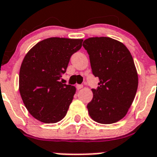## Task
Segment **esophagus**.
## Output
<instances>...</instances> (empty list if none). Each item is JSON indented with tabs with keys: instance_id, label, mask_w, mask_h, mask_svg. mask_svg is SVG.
<instances>
[{
	"instance_id": "esophagus-1",
	"label": "esophagus",
	"mask_w": 157,
	"mask_h": 157,
	"mask_svg": "<svg viewBox=\"0 0 157 157\" xmlns=\"http://www.w3.org/2000/svg\"><path fill=\"white\" fill-rule=\"evenodd\" d=\"M82 87H83V86H82V84H77V85H76V88H77L78 90H79V89H81V88H82Z\"/></svg>"
}]
</instances>
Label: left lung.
Segmentation results:
<instances>
[{"mask_svg":"<svg viewBox=\"0 0 157 157\" xmlns=\"http://www.w3.org/2000/svg\"><path fill=\"white\" fill-rule=\"evenodd\" d=\"M82 46L89 55L92 74L100 81L98 88L92 89L89 115L100 124L117 122L126 115L138 89L133 57L124 45L110 37H90Z\"/></svg>","mask_w":157,"mask_h":157,"instance_id":"left-lung-1","label":"left lung"}]
</instances>
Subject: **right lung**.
I'll return each instance as SVG.
<instances>
[{
	"mask_svg": "<svg viewBox=\"0 0 157 157\" xmlns=\"http://www.w3.org/2000/svg\"><path fill=\"white\" fill-rule=\"evenodd\" d=\"M82 42V39L50 37L37 43L24 56L19 92L27 110L41 122H59L66 115L76 88L60 78Z\"/></svg>",
	"mask_w": 157,
	"mask_h": 157,
	"instance_id": "add662e5",
	"label": "right lung"
}]
</instances>
